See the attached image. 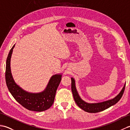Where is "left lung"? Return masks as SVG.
Returning a JSON list of instances; mask_svg holds the SVG:
<instances>
[{"label": "left lung", "instance_id": "obj_1", "mask_svg": "<svg viewBox=\"0 0 130 130\" xmlns=\"http://www.w3.org/2000/svg\"><path fill=\"white\" fill-rule=\"evenodd\" d=\"M71 91H72L73 97L75 100L76 104L81 109L84 110V111L89 113H97L99 112L103 111L104 110L110 107L113 106L116 103L120 100L122 96L125 89L126 84L124 85L122 89L121 90L120 93L118 94L112 99L103 102L96 103H88L84 101L80 97L79 94L77 92L75 87V82L73 78H71Z\"/></svg>", "mask_w": 130, "mask_h": 130}]
</instances>
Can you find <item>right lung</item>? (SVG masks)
I'll return each instance as SVG.
<instances>
[{"mask_svg": "<svg viewBox=\"0 0 130 130\" xmlns=\"http://www.w3.org/2000/svg\"><path fill=\"white\" fill-rule=\"evenodd\" d=\"M15 45L10 50L7 57L5 69V81L11 94L25 108L36 112L46 111L54 103L56 90L61 80V74H55L50 79L46 89L37 93L27 92L17 84L11 73L10 59Z\"/></svg>", "mask_w": 130, "mask_h": 130, "instance_id": "add662e5", "label": "right lung"}]
</instances>
